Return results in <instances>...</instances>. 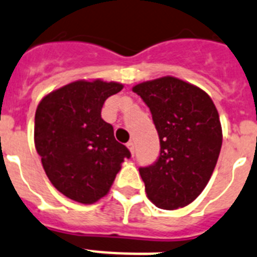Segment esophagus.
<instances>
[{
	"label": "esophagus",
	"mask_w": 257,
	"mask_h": 257,
	"mask_svg": "<svg viewBox=\"0 0 257 257\" xmlns=\"http://www.w3.org/2000/svg\"><path fill=\"white\" fill-rule=\"evenodd\" d=\"M126 146H128V149H129V151H131L132 155H135V144L131 141V142H128V144H126Z\"/></svg>",
	"instance_id": "esophagus-1"
}]
</instances>
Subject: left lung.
I'll list each match as a JSON object with an SVG mask.
<instances>
[{"instance_id": "8db88e82", "label": "left lung", "mask_w": 257, "mask_h": 257, "mask_svg": "<svg viewBox=\"0 0 257 257\" xmlns=\"http://www.w3.org/2000/svg\"><path fill=\"white\" fill-rule=\"evenodd\" d=\"M153 115L160 155L140 168L147 198L162 209L190 204L208 184L222 145L215 103L206 91L173 76L133 86Z\"/></svg>"}]
</instances>
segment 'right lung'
Segmentation results:
<instances>
[{
  "instance_id": "1",
  "label": "right lung",
  "mask_w": 257,
  "mask_h": 257,
  "mask_svg": "<svg viewBox=\"0 0 257 257\" xmlns=\"http://www.w3.org/2000/svg\"><path fill=\"white\" fill-rule=\"evenodd\" d=\"M122 84L77 80L42 98L35 115V146L53 186L67 198L93 204L110 191L131 158L101 117L104 101Z\"/></svg>"
}]
</instances>
